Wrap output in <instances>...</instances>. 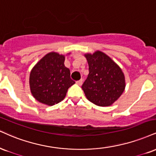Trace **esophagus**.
<instances>
[{
  "label": "esophagus",
  "instance_id": "obj_1",
  "mask_svg": "<svg viewBox=\"0 0 156 156\" xmlns=\"http://www.w3.org/2000/svg\"><path fill=\"white\" fill-rule=\"evenodd\" d=\"M76 83L78 84V85L81 86L82 83H83V80L80 79V80H78V81H76Z\"/></svg>",
  "mask_w": 156,
  "mask_h": 156
}]
</instances>
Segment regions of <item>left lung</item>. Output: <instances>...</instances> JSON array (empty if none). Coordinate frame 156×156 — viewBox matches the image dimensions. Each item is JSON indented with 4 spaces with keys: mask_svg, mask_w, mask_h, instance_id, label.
I'll use <instances>...</instances> for the list:
<instances>
[{
    "mask_svg": "<svg viewBox=\"0 0 156 156\" xmlns=\"http://www.w3.org/2000/svg\"><path fill=\"white\" fill-rule=\"evenodd\" d=\"M89 64L88 75L81 88L90 102L98 106H110L125 89L121 69L102 51L85 54Z\"/></svg>",
    "mask_w": 156,
    "mask_h": 156,
    "instance_id": "1",
    "label": "left lung"
}]
</instances>
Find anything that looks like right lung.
<instances>
[{
    "label": "right lung",
    "instance_id": "add662e5",
    "mask_svg": "<svg viewBox=\"0 0 156 156\" xmlns=\"http://www.w3.org/2000/svg\"><path fill=\"white\" fill-rule=\"evenodd\" d=\"M64 62L63 55L51 52L31 70L30 87L33 96L38 102L50 106L57 104L63 100L67 89L75 83Z\"/></svg>",
    "mask_w": 156,
    "mask_h": 156
}]
</instances>
